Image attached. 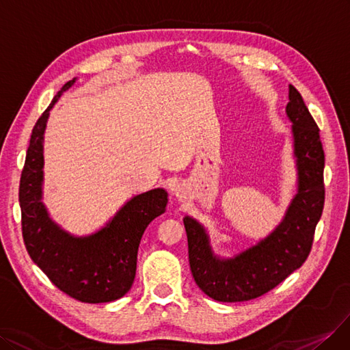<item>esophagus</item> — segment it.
<instances>
[{
  "mask_svg": "<svg viewBox=\"0 0 350 350\" xmlns=\"http://www.w3.org/2000/svg\"><path fill=\"white\" fill-rule=\"evenodd\" d=\"M174 195H176V196H177L180 200H182V198H185V195H183V190L180 189V187L174 189Z\"/></svg>",
  "mask_w": 350,
  "mask_h": 350,
  "instance_id": "34e87169",
  "label": "esophagus"
}]
</instances>
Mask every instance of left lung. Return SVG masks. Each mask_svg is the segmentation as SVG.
Segmentation results:
<instances>
[{
	"label": "left lung",
	"mask_w": 350,
	"mask_h": 350,
	"mask_svg": "<svg viewBox=\"0 0 350 350\" xmlns=\"http://www.w3.org/2000/svg\"><path fill=\"white\" fill-rule=\"evenodd\" d=\"M286 115L292 122L298 190L278 227L234 257L213 254L204 225L185 217L189 263L196 285L219 302L262 297L307 260L324 206V151L320 129L302 96L289 85Z\"/></svg>",
	"instance_id": "left-lung-1"
}]
</instances>
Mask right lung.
<instances>
[{"instance_id": "right-lung-1", "label": "right lung", "mask_w": 350, "mask_h": 350, "mask_svg": "<svg viewBox=\"0 0 350 350\" xmlns=\"http://www.w3.org/2000/svg\"><path fill=\"white\" fill-rule=\"evenodd\" d=\"M74 83L75 78L59 90L31 131L18 189L21 231L31 260L56 288L81 302H110L131 289L142 234L165 212L168 199L161 187L133 196L106 227L85 237L66 232L51 219L42 202L43 135L51 109Z\"/></svg>"}]
</instances>
